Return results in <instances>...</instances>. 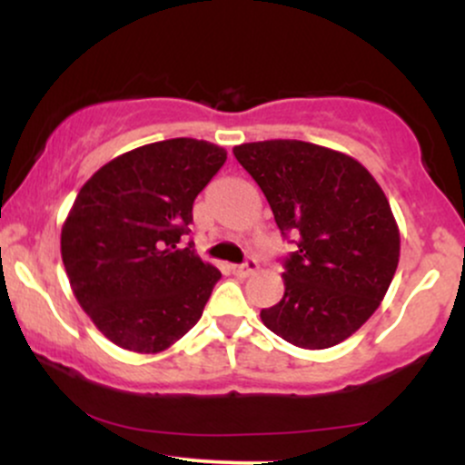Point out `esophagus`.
<instances>
[{"instance_id": "34e87169", "label": "esophagus", "mask_w": 465, "mask_h": 465, "mask_svg": "<svg viewBox=\"0 0 465 465\" xmlns=\"http://www.w3.org/2000/svg\"><path fill=\"white\" fill-rule=\"evenodd\" d=\"M232 271H233V273H236V275H240V277H247V275L255 273V271H258V262H255L253 258H249L244 264L232 266Z\"/></svg>"}]
</instances>
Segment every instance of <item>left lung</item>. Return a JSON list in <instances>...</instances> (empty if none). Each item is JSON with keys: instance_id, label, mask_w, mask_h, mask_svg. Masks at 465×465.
I'll list each match as a JSON object with an SVG mask.
<instances>
[{"instance_id": "obj_1", "label": "left lung", "mask_w": 465, "mask_h": 465, "mask_svg": "<svg viewBox=\"0 0 465 465\" xmlns=\"http://www.w3.org/2000/svg\"><path fill=\"white\" fill-rule=\"evenodd\" d=\"M233 154L297 244L282 273L284 297L260 312L262 323L297 348L339 345L396 275L400 229L385 192L354 157L311 142H251Z\"/></svg>"}]
</instances>
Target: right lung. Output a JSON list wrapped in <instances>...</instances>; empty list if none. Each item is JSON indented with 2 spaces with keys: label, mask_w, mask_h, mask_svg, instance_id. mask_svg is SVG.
<instances>
[{
  "label": "right lung",
  "mask_w": 465,
  "mask_h": 465,
  "mask_svg": "<svg viewBox=\"0 0 465 465\" xmlns=\"http://www.w3.org/2000/svg\"><path fill=\"white\" fill-rule=\"evenodd\" d=\"M225 159L216 143L177 137L111 159L80 188L61 255L74 297L111 343L157 354L201 319L221 271L181 240Z\"/></svg>",
  "instance_id": "1"
}]
</instances>
